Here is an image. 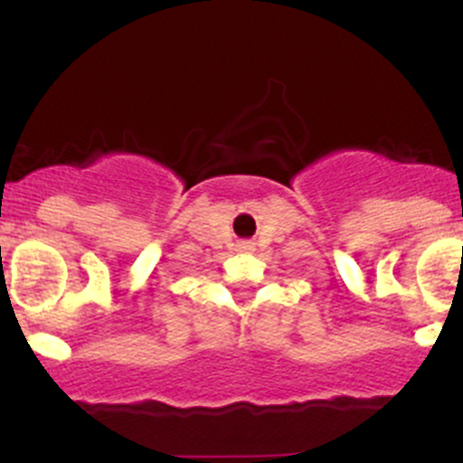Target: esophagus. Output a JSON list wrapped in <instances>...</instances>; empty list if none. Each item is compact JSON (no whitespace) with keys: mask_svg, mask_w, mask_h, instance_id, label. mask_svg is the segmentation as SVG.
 <instances>
[{"mask_svg":"<svg viewBox=\"0 0 463 463\" xmlns=\"http://www.w3.org/2000/svg\"><path fill=\"white\" fill-rule=\"evenodd\" d=\"M241 249H250V241H244V244H241Z\"/></svg>","mask_w":463,"mask_h":463,"instance_id":"esophagus-1","label":"esophagus"}]
</instances>
